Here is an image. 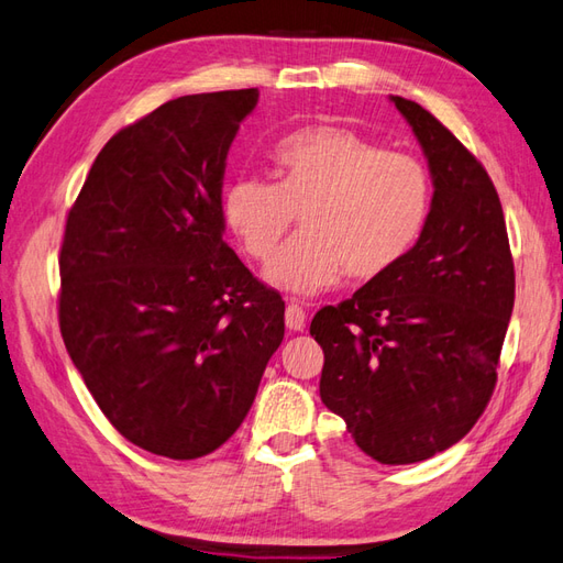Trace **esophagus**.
Segmentation results:
<instances>
[{"instance_id": "1", "label": "esophagus", "mask_w": 563, "mask_h": 563, "mask_svg": "<svg viewBox=\"0 0 563 563\" xmlns=\"http://www.w3.org/2000/svg\"><path fill=\"white\" fill-rule=\"evenodd\" d=\"M305 323H307V313H305V309L299 307V305H287V309H285V325L290 331H305Z\"/></svg>"}]
</instances>
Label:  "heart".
Masks as SVG:
<instances>
[{
  "mask_svg": "<svg viewBox=\"0 0 563 563\" xmlns=\"http://www.w3.org/2000/svg\"><path fill=\"white\" fill-rule=\"evenodd\" d=\"M276 185L244 177L222 194V218L246 256L268 264L299 216L302 234L266 271L311 297L347 271L372 280L412 250L429 213V175L410 153L382 151L352 129L313 124L273 151Z\"/></svg>",
  "mask_w": 563,
  "mask_h": 563,
  "instance_id": "b5f03b06",
  "label": "heart"
}]
</instances>
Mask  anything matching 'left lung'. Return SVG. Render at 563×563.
Returning a JSON list of instances; mask_svg holds the SVG:
<instances>
[{
	"instance_id": "obj_1",
	"label": "left lung",
	"mask_w": 563,
	"mask_h": 563,
	"mask_svg": "<svg viewBox=\"0 0 563 563\" xmlns=\"http://www.w3.org/2000/svg\"><path fill=\"white\" fill-rule=\"evenodd\" d=\"M429 165L424 228L398 264L309 333L323 347L321 400L384 465L431 459L485 412L511 321L516 276L487 169L422 104L390 96Z\"/></svg>"
}]
</instances>
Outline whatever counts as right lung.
Returning <instances> with one entry per match:
<instances>
[{
  "label": "right lung",
  "instance_id": "add662e5",
  "mask_svg": "<svg viewBox=\"0 0 563 563\" xmlns=\"http://www.w3.org/2000/svg\"><path fill=\"white\" fill-rule=\"evenodd\" d=\"M256 88L181 96L114 134L59 254V329L90 396L139 449L194 461L244 422L285 302L222 240V177Z\"/></svg>",
  "mask_w": 563,
  "mask_h": 563
}]
</instances>
